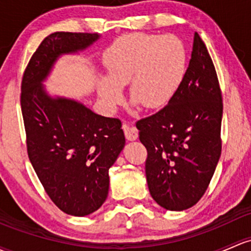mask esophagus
I'll list each match as a JSON object with an SVG mask.
<instances>
[{
  "label": "esophagus",
  "mask_w": 251,
  "mask_h": 251,
  "mask_svg": "<svg viewBox=\"0 0 251 251\" xmlns=\"http://www.w3.org/2000/svg\"><path fill=\"white\" fill-rule=\"evenodd\" d=\"M123 130L125 132V137L127 141H136L138 138V130H137L134 126H131L128 123H124L123 124Z\"/></svg>",
  "instance_id": "1"
}]
</instances>
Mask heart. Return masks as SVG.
<instances>
[{"instance_id":"1","label":"heart","mask_w":251,"mask_h":251,"mask_svg":"<svg viewBox=\"0 0 251 251\" xmlns=\"http://www.w3.org/2000/svg\"><path fill=\"white\" fill-rule=\"evenodd\" d=\"M107 78L97 81V92L107 110L123 102L121 88L128 84L133 104L155 110L165 107L178 91L185 75L186 51L173 35L128 33L115 39L103 52Z\"/></svg>"}]
</instances>
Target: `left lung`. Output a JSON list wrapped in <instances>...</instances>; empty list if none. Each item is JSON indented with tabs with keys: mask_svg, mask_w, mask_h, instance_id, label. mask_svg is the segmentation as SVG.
I'll return each instance as SVG.
<instances>
[{
	"mask_svg": "<svg viewBox=\"0 0 251 251\" xmlns=\"http://www.w3.org/2000/svg\"><path fill=\"white\" fill-rule=\"evenodd\" d=\"M223 97L207 47L195 33L191 59L178 91L163 109L136 124L148 150L150 195L167 210L201 200L221 154Z\"/></svg>",
	"mask_w": 251,
	"mask_h": 251,
	"instance_id": "8db88e82",
	"label": "left lung"
}]
</instances>
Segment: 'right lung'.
Returning a JSON list of instances; mask_svg holds the SVG:
<instances>
[{
    "instance_id": "right-lung-1",
    "label": "right lung",
    "mask_w": 251,
    "mask_h": 251,
    "mask_svg": "<svg viewBox=\"0 0 251 251\" xmlns=\"http://www.w3.org/2000/svg\"><path fill=\"white\" fill-rule=\"evenodd\" d=\"M99 33L54 32L42 41L21 83L27 152L51 201L66 214L96 212L108 196L109 168L125 147L121 121L75 99L51 96L44 81L63 55L84 51Z\"/></svg>"
}]
</instances>
